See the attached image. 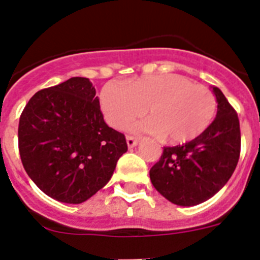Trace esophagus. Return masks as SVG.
I'll return each mask as SVG.
<instances>
[{
  "label": "esophagus",
  "instance_id": "obj_1",
  "mask_svg": "<svg viewBox=\"0 0 260 260\" xmlns=\"http://www.w3.org/2000/svg\"><path fill=\"white\" fill-rule=\"evenodd\" d=\"M126 142H127V146L132 148V147L137 146L138 143V138L133 137V135H126Z\"/></svg>",
  "mask_w": 260,
  "mask_h": 260
}]
</instances>
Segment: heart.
I'll return each instance as SVG.
<instances>
[{"mask_svg":"<svg viewBox=\"0 0 260 260\" xmlns=\"http://www.w3.org/2000/svg\"><path fill=\"white\" fill-rule=\"evenodd\" d=\"M102 108L112 127H126L146 111L148 119L137 128L160 135L172 143H185L207 130L217 109L211 89L182 75H148L126 86L109 82L102 91Z\"/></svg>","mask_w":260,"mask_h":260,"instance_id":"b5f03b06","label":"heart"}]
</instances>
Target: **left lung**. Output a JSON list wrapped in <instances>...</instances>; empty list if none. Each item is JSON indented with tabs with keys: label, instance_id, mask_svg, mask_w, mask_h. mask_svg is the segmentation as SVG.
Masks as SVG:
<instances>
[{
	"label": "left lung",
	"instance_id": "obj_1",
	"mask_svg": "<svg viewBox=\"0 0 260 260\" xmlns=\"http://www.w3.org/2000/svg\"><path fill=\"white\" fill-rule=\"evenodd\" d=\"M213 92L217 114L207 130L191 142L164 147L150 171L153 187L178 206H195L213 197L228 182L240 158L237 112L217 87Z\"/></svg>",
	"mask_w": 260,
	"mask_h": 260
}]
</instances>
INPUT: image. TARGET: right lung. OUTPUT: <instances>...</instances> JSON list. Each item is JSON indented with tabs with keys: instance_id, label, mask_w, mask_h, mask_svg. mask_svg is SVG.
I'll return each instance as SVG.
<instances>
[{
	"instance_id": "right-lung-1",
	"label": "right lung",
	"mask_w": 260,
	"mask_h": 260,
	"mask_svg": "<svg viewBox=\"0 0 260 260\" xmlns=\"http://www.w3.org/2000/svg\"><path fill=\"white\" fill-rule=\"evenodd\" d=\"M96 89L74 77L40 89L19 118L18 147L24 171L50 198L78 204L104 187L126 138L105 123Z\"/></svg>"
}]
</instances>
